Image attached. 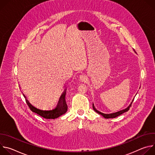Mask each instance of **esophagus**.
Returning a JSON list of instances; mask_svg holds the SVG:
<instances>
[{
    "label": "esophagus",
    "instance_id": "esophagus-1",
    "mask_svg": "<svg viewBox=\"0 0 155 155\" xmlns=\"http://www.w3.org/2000/svg\"><path fill=\"white\" fill-rule=\"evenodd\" d=\"M79 79H80V80L81 81H84L87 80V77L86 75H80L79 76Z\"/></svg>",
    "mask_w": 155,
    "mask_h": 155
}]
</instances>
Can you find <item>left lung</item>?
<instances>
[{"instance_id":"obj_1","label":"left lung","mask_w":155,"mask_h":155,"mask_svg":"<svg viewBox=\"0 0 155 155\" xmlns=\"http://www.w3.org/2000/svg\"><path fill=\"white\" fill-rule=\"evenodd\" d=\"M134 51H135V50H134ZM133 101H134V99L132 100V101L131 102L130 104L126 108H125V109H124V110H120V111H118V112H115V113H112V114H104V113H102V112L99 111L98 110H97V109L95 108V107H94V104H93V110H94V111H95L96 112H97V114H99L101 115L102 116H103L104 118H116V117L120 116V115L124 114V113L126 112H127L128 110H129V108L130 107V106H131V105H132V102H133Z\"/></svg>"}]
</instances>
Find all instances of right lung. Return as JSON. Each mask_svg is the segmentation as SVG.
<instances>
[{"instance_id": "obj_1", "label": "right lung", "mask_w": 155, "mask_h": 155, "mask_svg": "<svg viewBox=\"0 0 155 155\" xmlns=\"http://www.w3.org/2000/svg\"><path fill=\"white\" fill-rule=\"evenodd\" d=\"M65 93L66 89L64 91L61 97H59L56 107L54 108L51 110H44L43 108L34 106L31 103H30V102L26 98V96L24 94L23 95L26 99V102L31 111L38 114V115L41 116L44 118L55 119L64 115L68 111V105L66 104L65 101Z\"/></svg>"}]
</instances>
